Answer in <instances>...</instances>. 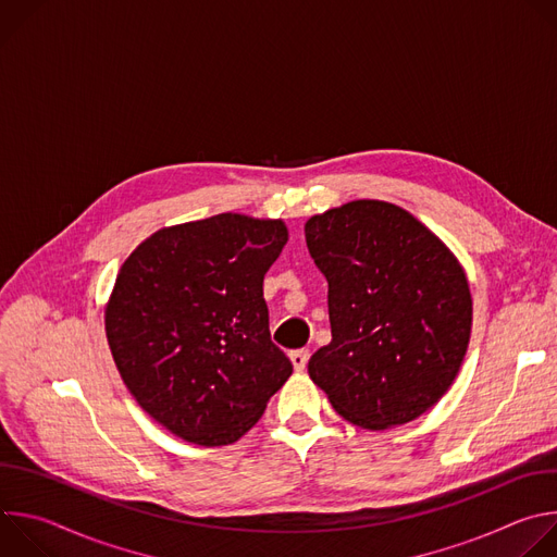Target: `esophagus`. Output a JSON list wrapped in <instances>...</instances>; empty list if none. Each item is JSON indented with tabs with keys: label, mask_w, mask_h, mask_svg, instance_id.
<instances>
[{
	"label": "esophagus",
	"mask_w": 557,
	"mask_h": 557,
	"mask_svg": "<svg viewBox=\"0 0 557 557\" xmlns=\"http://www.w3.org/2000/svg\"><path fill=\"white\" fill-rule=\"evenodd\" d=\"M288 357H290V363H293V368L297 372H301L306 368V363H308V350H293Z\"/></svg>",
	"instance_id": "obj_1"
}]
</instances>
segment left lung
Instances as JSON below:
<instances>
[{
	"instance_id": "8db88e82",
	"label": "left lung",
	"mask_w": 557,
	"mask_h": 557,
	"mask_svg": "<svg viewBox=\"0 0 557 557\" xmlns=\"http://www.w3.org/2000/svg\"><path fill=\"white\" fill-rule=\"evenodd\" d=\"M329 282L333 342L308 361L339 417L363 430L410 423L454 383L471 335L465 269L423 222L352 200L304 224Z\"/></svg>"
}]
</instances>
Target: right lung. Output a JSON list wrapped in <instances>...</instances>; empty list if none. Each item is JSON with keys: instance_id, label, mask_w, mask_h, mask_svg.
Wrapping results in <instances>:
<instances>
[{"instance_id": "1", "label": "right lung", "mask_w": 557, "mask_h": 557, "mask_svg": "<svg viewBox=\"0 0 557 557\" xmlns=\"http://www.w3.org/2000/svg\"><path fill=\"white\" fill-rule=\"evenodd\" d=\"M286 243L282 220L218 213L158 228L123 262L108 344L138 406L178 438L235 443L290 376L262 290Z\"/></svg>"}]
</instances>
